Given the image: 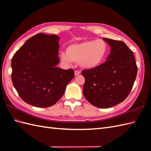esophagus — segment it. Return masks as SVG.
<instances>
[{
	"label": "esophagus",
	"mask_w": 151,
	"mask_h": 151,
	"mask_svg": "<svg viewBox=\"0 0 151 151\" xmlns=\"http://www.w3.org/2000/svg\"><path fill=\"white\" fill-rule=\"evenodd\" d=\"M74 74H75V76H78L79 74H81V71L80 70H75Z\"/></svg>",
	"instance_id": "34e87169"
}]
</instances>
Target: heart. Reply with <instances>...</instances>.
<instances>
[{"instance_id": "obj_1", "label": "heart", "mask_w": 151, "mask_h": 151, "mask_svg": "<svg viewBox=\"0 0 151 151\" xmlns=\"http://www.w3.org/2000/svg\"><path fill=\"white\" fill-rule=\"evenodd\" d=\"M108 50V45L102 39L87 40L70 45L67 47L65 53L60 55V58L63 62H78L82 68L93 69L103 62Z\"/></svg>"}]
</instances>
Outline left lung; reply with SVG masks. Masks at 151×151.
<instances>
[{
  "mask_svg": "<svg viewBox=\"0 0 151 151\" xmlns=\"http://www.w3.org/2000/svg\"><path fill=\"white\" fill-rule=\"evenodd\" d=\"M111 47L106 61L93 69H84V97L93 106L108 108L127 98L137 73L134 53L124 42L104 38Z\"/></svg>",
  "mask_w": 151,
  "mask_h": 151,
  "instance_id": "obj_1",
  "label": "left lung"
}]
</instances>
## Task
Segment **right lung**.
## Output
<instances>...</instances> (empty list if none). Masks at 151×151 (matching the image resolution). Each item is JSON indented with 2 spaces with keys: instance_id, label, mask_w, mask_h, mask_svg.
Returning <instances> with one entry per match:
<instances>
[{
  "instance_id": "1",
  "label": "right lung",
  "mask_w": 151,
  "mask_h": 151,
  "mask_svg": "<svg viewBox=\"0 0 151 151\" xmlns=\"http://www.w3.org/2000/svg\"><path fill=\"white\" fill-rule=\"evenodd\" d=\"M60 38L55 35L38 33L28 39L14 55L11 78L24 102L36 107L55 104L74 78L72 68H58Z\"/></svg>"
}]
</instances>
